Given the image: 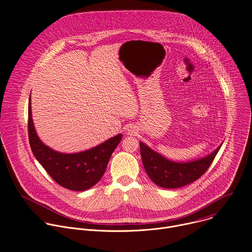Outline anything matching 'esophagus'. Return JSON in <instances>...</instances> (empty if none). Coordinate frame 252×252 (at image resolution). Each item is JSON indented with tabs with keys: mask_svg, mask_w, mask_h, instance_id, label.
Here are the masks:
<instances>
[{
	"mask_svg": "<svg viewBox=\"0 0 252 252\" xmlns=\"http://www.w3.org/2000/svg\"><path fill=\"white\" fill-rule=\"evenodd\" d=\"M136 132V127L135 126H130L129 128H128V134H134Z\"/></svg>",
	"mask_w": 252,
	"mask_h": 252,
	"instance_id": "34e87169",
	"label": "esophagus"
}]
</instances>
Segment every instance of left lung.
Masks as SVG:
<instances>
[{"instance_id": "obj_1", "label": "left lung", "mask_w": 252, "mask_h": 252, "mask_svg": "<svg viewBox=\"0 0 252 252\" xmlns=\"http://www.w3.org/2000/svg\"><path fill=\"white\" fill-rule=\"evenodd\" d=\"M139 147L143 167L152 181L164 189H177L193 183L204 174L221 146L209 156L189 162L168 160L142 142H139Z\"/></svg>"}]
</instances>
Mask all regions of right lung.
Wrapping results in <instances>:
<instances>
[{"label": "right lung", "instance_id": "1", "mask_svg": "<svg viewBox=\"0 0 252 252\" xmlns=\"http://www.w3.org/2000/svg\"><path fill=\"white\" fill-rule=\"evenodd\" d=\"M28 132L31 150L49 175L61 187L84 191L94 187L102 177L112 154L120 143L123 134H118L89 151L78 154L58 153L41 141L35 133L29 100Z\"/></svg>", "mask_w": 252, "mask_h": 252}]
</instances>
